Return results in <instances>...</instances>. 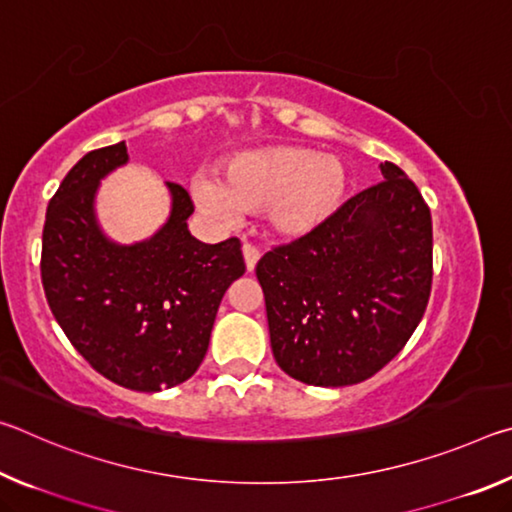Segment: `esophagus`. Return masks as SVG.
<instances>
[{
	"instance_id": "34e87169",
	"label": "esophagus",
	"mask_w": 512,
	"mask_h": 512,
	"mask_svg": "<svg viewBox=\"0 0 512 512\" xmlns=\"http://www.w3.org/2000/svg\"><path fill=\"white\" fill-rule=\"evenodd\" d=\"M244 259H246V268L248 271H255L257 266V259H259V250L253 246V244H244Z\"/></svg>"
}]
</instances>
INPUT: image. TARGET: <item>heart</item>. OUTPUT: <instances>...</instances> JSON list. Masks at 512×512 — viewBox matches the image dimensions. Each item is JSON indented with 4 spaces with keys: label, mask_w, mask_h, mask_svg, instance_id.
Masks as SVG:
<instances>
[{
    "label": "heart",
    "mask_w": 512,
    "mask_h": 512,
    "mask_svg": "<svg viewBox=\"0 0 512 512\" xmlns=\"http://www.w3.org/2000/svg\"><path fill=\"white\" fill-rule=\"evenodd\" d=\"M348 187L343 164L302 146H266L241 153L219 178L201 176L192 192L205 212L232 219L237 210H264L277 232L307 235L332 216Z\"/></svg>",
    "instance_id": "heart-1"
}]
</instances>
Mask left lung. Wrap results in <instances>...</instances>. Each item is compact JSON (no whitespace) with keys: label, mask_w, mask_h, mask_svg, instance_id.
Segmentation results:
<instances>
[{"label":"left lung","mask_w":512,"mask_h":512,"mask_svg":"<svg viewBox=\"0 0 512 512\" xmlns=\"http://www.w3.org/2000/svg\"><path fill=\"white\" fill-rule=\"evenodd\" d=\"M307 235L257 262L273 357L311 386L366 381L420 325L431 296V212L393 162Z\"/></svg>","instance_id":"left-lung-1"}]
</instances>
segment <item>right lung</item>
<instances>
[{
    "instance_id": "obj_1",
    "label": "right lung",
    "mask_w": 512,
    "mask_h": 512,
    "mask_svg": "<svg viewBox=\"0 0 512 512\" xmlns=\"http://www.w3.org/2000/svg\"><path fill=\"white\" fill-rule=\"evenodd\" d=\"M128 160L126 144L90 151L51 196L42 230L40 275L51 314L81 357L131 391L158 393L201 366L225 291L246 273L241 241L203 244L189 235L185 187L164 228L119 246L94 219L99 180Z\"/></svg>"
}]
</instances>
